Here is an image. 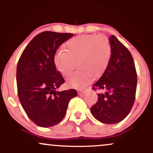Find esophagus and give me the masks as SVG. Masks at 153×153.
<instances>
[{"instance_id":"1","label":"esophagus","mask_w":153,"mask_h":153,"mask_svg":"<svg viewBox=\"0 0 153 153\" xmlns=\"http://www.w3.org/2000/svg\"><path fill=\"white\" fill-rule=\"evenodd\" d=\"M84 92H85V89H84V90H78V95H81V94H83Z\"/></svg>"}]
</instances>
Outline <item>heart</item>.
Returning a JSON list of instances; mask_svg holds the SVG:
<instances>
[{"mask_svg":"<svg viewBox=\"0 0 153 153\" xmlns=\"http://www.w3.org/2000/svg\"><path fill=\"white\" fill-rule=\"evenodd\" d=\"M111 57V46L103 35H80L68 40L66 50L61 48L54 56L56 68L63 76H70L77 63L80 69L68 80L70 86L82 88L93 77H98L105 71Z\"/></svg>","mask_w":153,"mask_h":153,"instance_id":"1","label":"heart"}]
</instances>
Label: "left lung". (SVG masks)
Returning a JSON list of instances; mask_svg holds the SVG:
<instances>
[{
  "label": "left lung",
  "instance_id": "8db88e82",
  "mask_svg": "<svg viewBox=\"0 0 153 153\" xmlns=\"http://www.w3.org/2000/svg\"><path fill=\"white\" fill-rule=\"evenodd\" d=\"M111 57L106 70L93 85L98 101L91 108L92 114L104 124H117L129 114L134 103L137 75L134 59L128 49L114 35L109 38Z\"/></svg>",
  "mask_w": 153,
  "mask_h": 153
}]
</instances>
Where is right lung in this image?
<instances>
[{
  "instance_id": "add662e5",
  "label": "right lung",
  "mask_w": 153,
  "mask_h": 153,
  "mask_svg": "<svg viewBox=\"0 0 153 153\" xmlns=\"http://www.w3.org/2000/svg\"><path fill=\"white\" fill-rule=\"evenodd\" d=\"M71 33L46 31L34 36L23 51L16 69L19 99L26 115L36 125L50 127L62 121L75 89L56 91L65 82L54 59Z\"/></svg>"
}]
</instances>
